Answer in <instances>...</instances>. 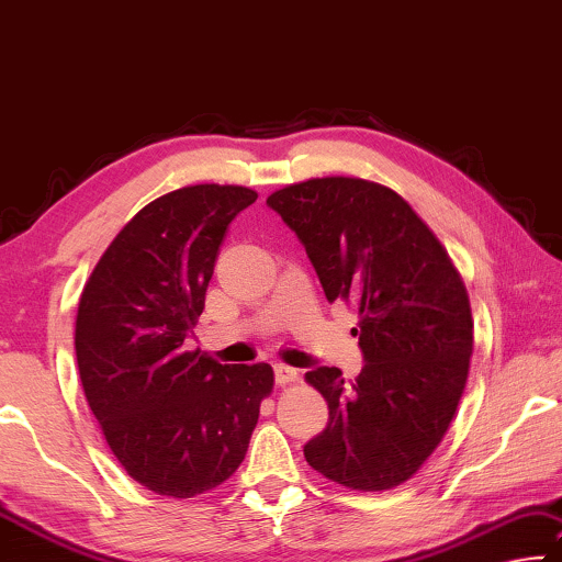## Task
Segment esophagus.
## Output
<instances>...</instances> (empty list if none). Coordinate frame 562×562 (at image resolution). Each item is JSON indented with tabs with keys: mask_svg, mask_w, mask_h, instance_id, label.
<instances>
[{
	"mask_svg": "<svg viewBox=\"0 0 562 562\" xmlns=\"http://www.w3.org/2000/svg\"><path fill=\"white\" fill-rule=\"evenodd\" d=\"M273 379H276V383H279V385H286V383H293V381L299 379V371H296V368H291V366L276 363L273 366Z\"/></svg>",
	"mask_w": 562,
	"mask_h": 562,
	"instance_id": "34e87169",
	"label": "esophagus"
}]
</instances>
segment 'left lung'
Masks as SVG:
<instances>
[{
	"mask_svg": "<svg viewBox=\"0 0 562 562\" xmlns=\"http://www.w3.org/2000/svg\"><path fill=\"white\" fill-rule=\"evenodd\" d=\"M266 206L299 236L328 301H353L363 368L306 373L328 426L303 446L311 468L356 491H385L443 440L473 353L471 303L443 246L406 201L379 183H293Z\"/></svg>",
	"mask_w": 562,
	"mask_h": 562,
	"instance_id": "obj_1",
	"label": "left lung"
}]
</instances>
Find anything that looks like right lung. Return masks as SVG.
<instances>
[{"label":"right lung","mask_w":562,"mask_h":562,"mask_svg":"<svg viewBox=\"0 0 562 562\" xmlns=\"http://www.w3.org/2000/svg\"><path fill=\"white\" fill-rule=\"evenodd\" d=\"M254 201L256 191L218 183L159 196L119 232L81 293L74 348L89 408L124 471L159 495L224 483L273 389L269 363L189 351L218 246Z\"/></svg>","instance_id":"right-lung-1"}]
</instances>
